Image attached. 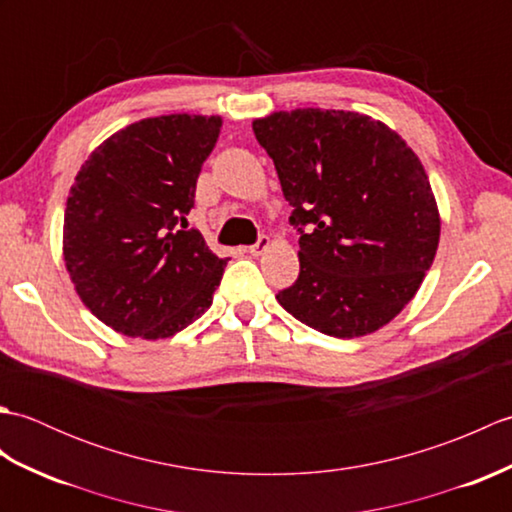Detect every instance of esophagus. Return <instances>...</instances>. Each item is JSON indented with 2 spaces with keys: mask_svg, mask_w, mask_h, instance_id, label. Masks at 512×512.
Returning <instances> with one entry per match:
<instances>
[{
  "mask_svg": "<svg viewBox=\"0 0 512 512\" xmlns=\"http://www.w3.org/2000/svg\"><path fill=\"white\" fill-rule=\"evenodd\" d=\"M268 246H270V239H268L266 235H262V237L257 239V244H253V246L248 248V253H250V255H255V257H259V255H264V253H266Z\"/></svg>",
  "mask_w": 512,
  "mask_h": 512,
  "instance_id": "obj_1",
  "label": "esophagus"
}]
</instances>
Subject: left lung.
<instances>
[{"mask_svg": "<svg viewBox=\"0 0 512 512\" xmlns=\"http://www.w3.org/2000/svg\"><path fill=\"white\" fill-rule=\"evenodd\" d=\"M284 198L295 206L299 279L277 301L336 339L383 328L416 297L440 242L436 195L394 129L345 110L255 118Z\"/></svg>", "mask_w": 512, "mask_h": 512, "instance_id": "8db88e82", "label": "left lung"}]
</instances>
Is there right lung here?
<instances>
[{
	"label": "right lung",
	"instance_id": "1",
	"mask_svg": "<svg viewBox=\"0 0 512 512\" xmlns=\"http://www.w3.org/2000/svg\"><path fill=\"white\" fill-rule=\"evenodd\" d=\"M222 116L167 114L118 129L83 162L63 215V259L96 319L169 339L211 308L228 259L189 228Z\"/></svg>",
	"mask_w": 512,
	"mask_h": 512
}]
</instances>
